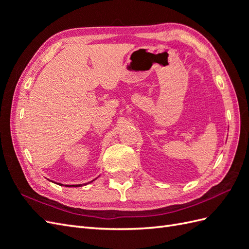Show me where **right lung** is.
Returning a JSON list of instances; mask_svg holds the SVG:
<instances>
[{"label":"right lung","mask_w":249,"mask_h":249,"mask_svg":"<svg viewBox=\"0 0 249 249\" xmlns=\"http://www.w3.org/2000/svg\"><path fill=\"white\" fill-rule=\"evenodd\" d=\"M60 186H62V184H59ZM85 185V184H84ZM82 185L80 184V185H65V187H81Z\"/></svg>","instance_id":"add662e5"}]
</instances>
